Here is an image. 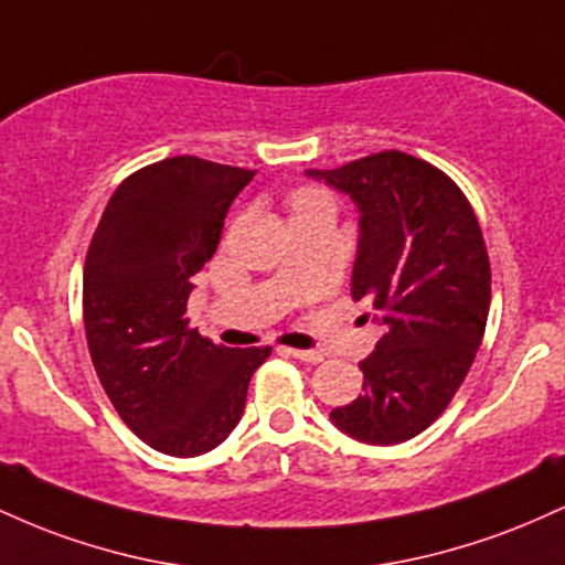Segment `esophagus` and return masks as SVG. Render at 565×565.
<instances>
[{
  "mask_svg": "<svg viewBox=\"0 0 565 565\" xmlns=\"http://www.w3.org/2000/svg\"><path fill=\"white\" fill-rule=\"evenodd\" d=\"M284 355H291V359L297 361H305V364H319V361H323V355L319 353V350H300V348H281Z\"/></svg>",
  "mask_w": 565,
  "mask_h": 565,
  "instance_id": "34e87169",
  "label": "esophagus"
}]
</instances>
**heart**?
Listing matches in <instances>:
<instances>
[{
  "mask_svg": "<svg viewBox=\"0 0 565 565\" xmlns=\"http://www.w3.org/2000/svg\"><path fill=\"white\" fill-rule=\"evenodd\" d=\"M323 196L319 191H302L295 196V206H308V204H321Z\"/></svg>",
  "mask_w": 565,
  "mask_h": 565,
  "instance_id": "heart-1",
  "label": "heart"
}]
</instances>
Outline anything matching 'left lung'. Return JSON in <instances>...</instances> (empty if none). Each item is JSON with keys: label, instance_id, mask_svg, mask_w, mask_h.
Returning <instances> with one entry per match:
<instances>
[{"label": "left lung", "instance_id": "1", "mask_svg": "<svg viewBox=\"0 0 565 565\" xmlns=\"http://www.w3.org/2000/svg\"><path fill=\"white\" fill-rule=\"evenodd\" d=\"M305 174L355 204L350 295L372 302L382 327L361 364L364 393L329 419L361 444H404L436 423L481 348L491 305L481 225L444 172L408 153Z\"/></svg>", "mask_w": 565, "mask_h": 565}]
</instances>
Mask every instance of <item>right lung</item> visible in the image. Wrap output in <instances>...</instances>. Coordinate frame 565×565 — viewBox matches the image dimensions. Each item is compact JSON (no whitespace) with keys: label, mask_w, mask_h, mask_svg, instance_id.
<instances>
[{"label":"right lung","mask_w":565,"mask_h":565,"mask_svg":"<svg viewBox=\"0 0 565 565\" xmlns=\"http://www.w3.org/2000/svg\"><path fill=\"white\" fill-rule=\"evenodd\" d=\"M255 172L174 157L114 191L84 265V329L100 385L129 430L170 457L231 436L270 348H225L188 327L191 278Z\"/></svg>","instance_id":"add662e5"}]
</instances>
